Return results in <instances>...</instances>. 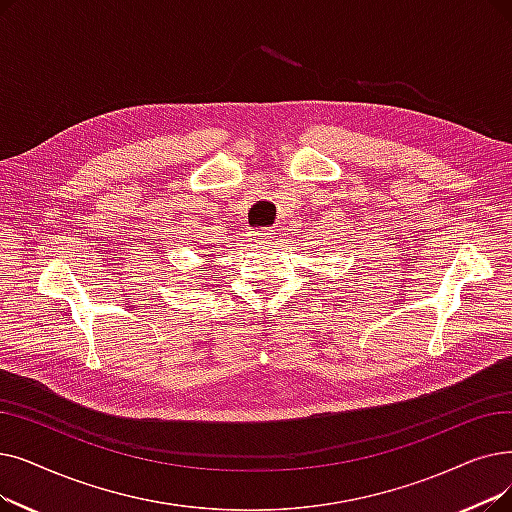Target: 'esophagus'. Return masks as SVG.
Masks as SVG:
<instances>
[{
  "instance_id": "34e87169",
  "label": "esophagus",
  "mask_w": 512,
  "mask_h": 512,
  "mask_svg": "<svg viewBox=\"0 0 512 512\" xmlns=\"http://www.w3.org/2000/svg\"><path fill=\"white\" fill-rule=\"evenodd\" d=\"M276 238V230H263V232H253L251 242H270Z\"/></svg>"
}]
</instances>
